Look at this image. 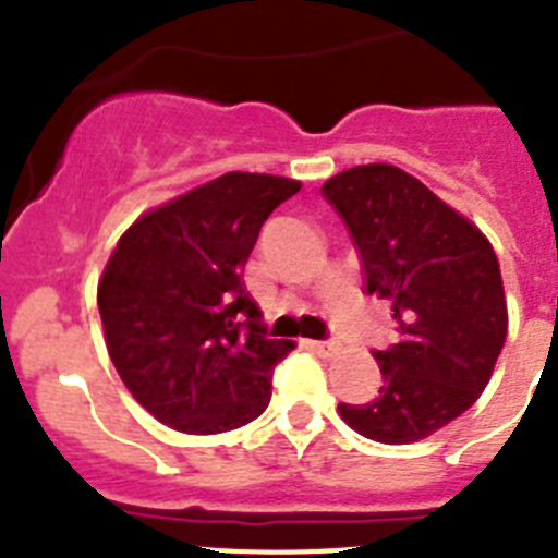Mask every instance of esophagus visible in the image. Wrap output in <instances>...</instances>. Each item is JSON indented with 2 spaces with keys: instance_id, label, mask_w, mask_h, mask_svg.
Masks as SVG:
<instances>
[{
  "instance_id": "34e87169",
  "label": "esophagus",
  "mask_w": 558,
  "mask_h": 558,
  "mask_svg": "<svg viewBox=\"0 0 558 558\" xmlns=\"http://www.w3.org/2000/svg\"><path fill=\"white\" fill-rule=\"evenodd\" d=\"M310 349L318 354H329L338 349V343H335V340H310Z\"/></svg>"
}]
</instances>
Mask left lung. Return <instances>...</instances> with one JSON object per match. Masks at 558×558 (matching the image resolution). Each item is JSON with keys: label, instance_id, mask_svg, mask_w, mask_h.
<instances>
[{"label": "left lung", "instance_id": "left-lung-1", "mask_svg": "<svg viewBox=\"0 0 558 558\" xmlns=\"http://www.w3.org/2000/svg\"><path fill=\"white\" fill-rule=\"evenodd\" d=\"M347 223L366 293L391 307L397 343L374 352L383 386L338 411L360 436L411 445L472 408L506 343L509 313L492 243L393 165H363L322 186Z\"/></svg>", "mask_w": 558, "mask_h": 558}]
</instances>
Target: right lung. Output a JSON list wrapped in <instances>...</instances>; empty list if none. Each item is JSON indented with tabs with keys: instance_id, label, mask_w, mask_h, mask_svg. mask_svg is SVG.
<instances>
[{
	"instance_id": "1",
	"label": "right lung",
	"mask_w": 558,
	"mask_h": 558,
	"mask_svg": "<svg viewBox=\"0 0 558 558\" xmlns=\"http://www.w3.org/2000/svg\"><path fill=\"white\" fill-rule=\"evenodd\" d=\"M299 181L226 172L142 215L97 284L106 347L133 399L172 430L211 436L268 408L293 340L265 338L243 282L270 211Z\"/></svg>"
}]
</instances>
